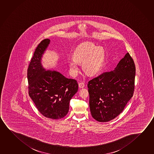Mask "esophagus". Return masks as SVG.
I'll use <instances>...</instances> for the list:
<instances>
[{
	"label": "esophagus",
	"instance_id": "34e87169",
	"mask_svg": "<svg viewBox=\"0 0 154 154\" xmlns=\"http://www.w3.org/2000/svg\"><path fill=\"white\" fill-rule=\"evenodd\" d=\"M78 86H79V88H84V86H85V84L83 82H81V83H79Z\"/></svg>",
	"mask_w": 154,
	"mask_h": 154
}]
</instances>
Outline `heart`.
<instances>
[{"label":"heart","instance_id":"obj_1","mask_svg":"<svg viewBox=\"0 0 154 154\" xmlns=\"http://www.w3.org/2000/svg\"><path fill=\"white\" fill-rule=\"evenodd\" d=\"M73 58L68 59V65L71 73L75 75L79 71V64L82 63L84 71L90 75H94L102 68L105 58L103 48L90 42L82 43L73 52Z\"/></svg>","mask_w":154,"mask_h":154}]
</instances>
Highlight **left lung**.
Returning a JSON list of instances; mask_svg holds the SVG:
<instances>
[{
	"label": "left lung",
	"instance_id": "8db88e82",
	"mask_svg": "<svg viewBox=\"0 0 154 154\" xmlns=\"http://www.w3.org/2000/svg\"><path fill=\"white\" fill-rule=\"evenodd\" d=\"M135 75L134 62L127 53L114 70L88 82L89 104L93 119L107 122L121 114L132 97Z\"/></svg>",
	"mask_w": 154,
	"mask_h": 154
}]
</instances>
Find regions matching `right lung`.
I'll return each instance as SVG.
<instances>
[{"label": "right lung", "mask_w": 154, "mask_h": 154, "mask_svg": "<svg viewBox=\"0 0 154 154\" xmlns=\"http://www.w3.org/2000/svg\"><path fill=\"white\" fill-rule=\"evenodd\" d=\"M50 39L42 40L36 48L28 69L29 94L43 116L58 119L68 112L69 102L78 91L77 81L64 77L59 71L46 70L42 57Z\"/></svg>", "instance_id": "right-lung-1"}]
</instances>
